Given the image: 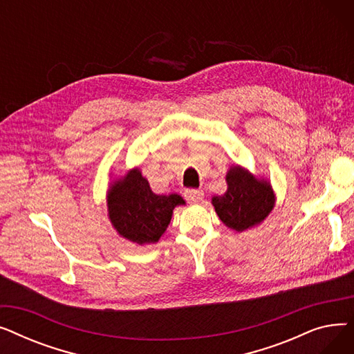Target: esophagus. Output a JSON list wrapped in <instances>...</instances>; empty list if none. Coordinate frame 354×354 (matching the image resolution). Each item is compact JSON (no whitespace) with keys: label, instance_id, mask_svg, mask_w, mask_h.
Wrapping results in <instances>:
<instances>
[{"label":"esophagus","instance_id":"1","mask_svg":"<svg viewBox=\"0 0 354 354\" xmlns=\"http://www.w3.org/2000/svg\"><path fill=\"white\" fill-rule=\"evenodd\" d=\"M183 195H185V199H187L188 202L195 203V202H199L203 198V191H201V189H187Z\"/></svg>","mask_w":354,"mask_h":354}]
</instances>
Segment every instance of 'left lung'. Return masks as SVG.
<instances>
[{
    "label": "left lung",
    "instance_id": "left-lung-1",
    "mask_svg": "<svg viewBox=\"0 0 354 354\" xmlns=\"http://www.w3.org/2000/svg\"><path fill=\"white\" fill-rule=\"evenodd\" d=\"M227 182V192L212 198L219 219L238 232L263 222L274 208L275 201L270 183L255 179L239 166L231 167Z\"/></svg>",
    "mask_w": 354,
    "mask_h": 354
}]
</instances>
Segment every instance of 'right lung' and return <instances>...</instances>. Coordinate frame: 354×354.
<instances>
[{"label":"right lung","instance_id":"right-lung-1","mask_svg":"<svg viewBox=\"0 0 354 354\" xmlns=\"http://www.w3.org/2000/svg\"><path fill=\"white\" fill-rule=\"evenodd\" d=\"M183 203L176 194H153L139 169L118 180L107 195L111 224L122 236L139 245L158 243L169 225L175 207Z\"/></svg>","mask_w":354,"mask_h":354}]
</instances>
